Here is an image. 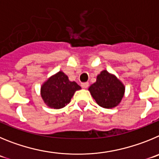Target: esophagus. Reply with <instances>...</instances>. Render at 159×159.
Returning a JSON list of instances; mask_svg holds the SVG:
<instances>
[{
	"label": "esophagus",
	"instance_id": "obj_1",
	"mask_svg": "<svg viewBox=\"0 0 159 159\" xmlns=\"http://www.w3.org/2000/svg\"><path fill=\"white\" fill-rule=\"evenodd\" d=\"M81 87H82V88H84V89H86V88H88L89 87V83L88 82H83V83H81Z\"/></svg>",
	"mask_w": 159,
	"mask_h": 159
}]
</instances>
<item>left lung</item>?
<instances>
[{
    "instance_id": "8db88e82",
    "label": "left lung",
    "mask_w": 159,
    "mask_h": 159,
    "mask_svg": "<svg viewBox=\"0 0 159 159\" xmlns=\"http://www.w3.org/2000/svg\"><path fill=\"white\" fill-rule=\"evenodd\" d=\"M124 84L107 70L101 71L97 75L96 82L89 88L97 104L104 108L117 106L124 97Z\"/></svg>"
}]
</instances>
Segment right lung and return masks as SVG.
<instances>
[{
    "mask_svg": "<svg viewBox=\"0 0 159 159\" xmlns=\"http://www.w3.org/2000/svg\"><path fill=\"white\" fill-rule=\"evenodd\" d=\"M81 86L75 81H70L62 71H59L48 78L41 86V97L48 107L62 108L70 102L77 90Z\"/></svg>",
    "mask_w": 159,
    "mask_h": 159,
    "instance_id": "right-lung-1",
    "label": "right lung"
}]
</instances>
